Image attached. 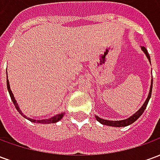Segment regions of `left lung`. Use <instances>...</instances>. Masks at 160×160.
<instances>
[{
    "instance_id": "obj_1",
    "label": "left lung",
    "mask_w": 160,
    "mask_h": 160,
    "mask_svg": "<svg viewBox=\"0 0 160 160\" xmlns=\"http://www.w3.org/2000/svg\"><path fill=\"white\" fill-rule=\"evenodd\" d=\"M141 50L145 53V55H146V56L148 57L149 62L151 63L150 56H149V54H148L147 49H146L145 47H143V46H141ZM152 89V80H151V86H150L149 93H148V98H147V99H146V101L144 102L143 105L140 108V110H139L137 112H135L133 116H131V117H129V118H127V119H124V120H120V121H110V120H105V119H103V118H100L99 117H98V116H95V118H96L98 122H99L100 123L104 124V125H107V126H112V127H126V126L130 125V124H132L133 122H134L135 121L137 120L138 118H140L141 115H142V113L144 112L145 110H146V107H147L148 102H149V99H150V98H151Z\"/></svg>"
}]
</instances>
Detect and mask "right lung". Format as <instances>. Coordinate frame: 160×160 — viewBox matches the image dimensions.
I'll return each mask as SVG.
<instances>
[{"mask_svg":"<svg viewBox=\"0 0 160 160\" xmlns=\"http://www.w3.org/2000/svg\"><path fill=\"white\" fill-rule=\"evenodd\" d=\"M7 87H8V90L9 95H10V97H11V99H12V103L14 104V106L17 109V111H19L20 114L22 115L23 117L26 119H28L31 122H36V123H42V124H48V123H55V122H59L62 118H63V116L65 115V112H62V113H59V114L56 115V116H54L52 118H46V119H42V120H35V119H32V118H26V116L24 115L22 111H20V108L19 107V104H17V101L15 100V98L13 96V94H12V91H11V88H10V84H9L8 79V72H7Z\"/></svg>","mask_w":160,"mask_h":160,"instance_id":"1","label":"right lung"}]
</instances>
